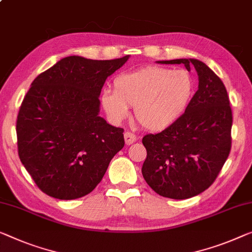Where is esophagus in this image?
<instances>
[{
    "instance_id": "1",
    "label": "esophagus",
    "mask_w": 252,
    "mask_h": 252,
    "mask_svg": "<svg viewBox=\"0 0 252 252\" xmlns=\"http://www.w3.org/2000/svg\"><path fill=\"white\" fill-rule=\"evenodd\" d=\"M125 140L126 145H131L137 140V137L132 132H130V131H126V132H125Z\"/></svg>"
}]
</instances>
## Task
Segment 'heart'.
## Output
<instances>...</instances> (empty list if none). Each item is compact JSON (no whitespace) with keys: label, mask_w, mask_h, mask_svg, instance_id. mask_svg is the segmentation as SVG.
<instances>
[{"label":"heart","mask_w":252,"mask_h":252,"mask_svg":"<svg viewBox=\"0 0 252 252\" xmlns=\"http://www.w3.org/2000/svg\"><path fill=\"white\" fill-rule=\"evenodd\" d=\"M113 89L100 93V104L113 122H121L136 106L140 125L162 131L186 113L194 93V82L186 70L146 66L118 74Z\"/></svg>","instance_id":"b5f03b06"}]
</instances>
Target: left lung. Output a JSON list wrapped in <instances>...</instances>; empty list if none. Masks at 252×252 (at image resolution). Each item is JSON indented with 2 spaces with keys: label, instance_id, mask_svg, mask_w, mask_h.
Returning a JSON list of instances; mask_svg holds the SVG:
<instances>
[{
  "label": "left lung",
  "instance_id": "1",
  "mask_svg": "<svg viewBox=\"0 0 252 252\" xmlns=\"http://www.w3.org/2000/svg\"><path fill=\"white\" fill-rule=\"evenodd\" d=\"M162 64L194 67L198 90L186 113L156 134H146L142 144L147 158L142 176L159 196L188 199L213 185L231 150L232 110L223 81L196 59L158 61Z\"/></svg>",
  "mask_w": 252,
  "mask_h": 252
}]
</instances>
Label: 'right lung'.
<instances>
[{
    "mask_svg": "<svg viewBox=\"0 0 252 252\" xmlns=\"http://www.w3.org/2000/svg\"><path fill=\"white\" fill-rule=\"evenodd\" d=\"M129 58L66 56L32 81L18 114V153L48 196L72 200L90 193L125 146L122 127L99 116V95Z\"/></svg>",
    "mask_w": 252,
    "mask_h": 252,
    "instance_id": "1",
    "label": "right lung"
}]
</instances>
